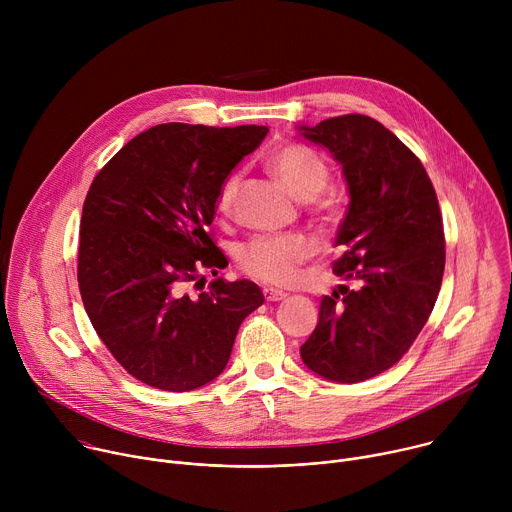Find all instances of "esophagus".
Listing matches in <instances>:
<instances>
[{"label":"esophagus","instance_id":"34e87169","mask_svg":"<svg viewBox=\"0 0 512 512\" xmlns=\"http://www.w3.org/2000/svg\"><path fill=\"white\" fill-rule=\"evenodd\" d=\"M263 296H265L267 302H281V300L287 298L285 291L275 289V287H265V289H263Z\"/></svg>","mask_w":512,"mask_h":512}]
</instances>
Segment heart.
Here are the masks:
<instances>
[{
  "label": "heart",
  "instance_id": "b5f03b06",
  "mask_svg": "<svg viewBox=\"0 0 512 512\" xmlns=\"http://www.w3.org/2000/svg\"><path fill=\"white\" fill-rule=\"evenodd\" d=\"M269 166L296 198L316 202V210L324 218L336 216V204L332 200H316L330 178L328 166L316 152L306 148V145L289 143L271 154ZM239 184V174H231L221 184L216 194L218 212H231ZM314 253V241L304 235H259L239 247L237 261L245 273L269 283L285 285L296 279L298 267Z\"/></svg>",
  "mask_w": 512,
  "mask_h": 512
}]
</instances>
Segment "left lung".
Returning a JSON list of instances; mask_svg holds the SVG:
<instances>
[{
	"label": "left lung",
	"mask_w": 512,
	"mask_h": 512,
	"mask_svg": "<svg viewBox=\"0 0 512 512\" xmlns=\"http://www.w3.org/2000/svg\"><path fill=\"white\" fill-rule=\"evenodd\" d=\"M298 131L342 166L350 202L334 273L354 281L322 298L300 354L326 381L360 383L399 362L435 306L446 265L442 212L419 158L379 121L354 113Z\"/></svg>",
	"instance_id": "8db88e82"
}]
</instances>
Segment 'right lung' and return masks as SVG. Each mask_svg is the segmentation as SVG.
Instances as JSON below:
<instances>
[{"instance_id": "right-lung-1", "label": "right lung", "mask_w": 512, "mask_h": 512, "mask_svg": "<svg viewBox=\"0 0 512 512\" xmlns=\"http://www.w3.org/2000/svg\"><path fill=\"white\" fill-rule=\"evenodd\" d=\"M263 125L162 123L135 135L95 176L83 206L79 289L93 328L137 381L198 389L227 367L241 322L263 304L257 283L200 269L229 265L208 227L216 194L267 135Z\"/></svg>"}]
</instances>
